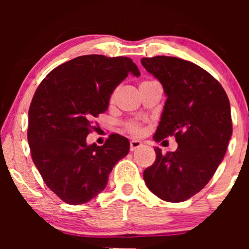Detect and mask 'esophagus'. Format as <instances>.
<instances>
[{
    "label": "esophagus",
    "mask_w": 249,
    "mask_h": 249,
    "mask_svg": "<svg viewBox=\"0 0 249 249\" xmlns=\"http://www.w3.org/2000/svg\"><path fill=\"white\" fill-rule=\"evenodd\" d=\"M141 146H142V142L139 141H131L130 142V150L131 151L137 150V148H139Z\"/></svg>",
    "instance_id": "34e87169"
}]
</instances>
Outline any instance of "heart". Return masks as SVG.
<instances>
[{"instance_id": "obj_1", "label": "heart", "mask_w": 249, "mask_h": 249, "mask_svg": "<svg viewBox=\"0 0 249 249\" xmlns=\"http://www.w3.org/2000/svg\"><path fill=\"white\" fill-rule=\"evenodd\" d=\"M115 97H116V91L115 92L111 95V98L110 101L113 102L115 101ZM125 128L128 131V132H131L132 134H141L142 132V128L141 126V124H139L138 122H134V121H131V122H127L126 124H125Z\"/></svg>"}]
</instances>
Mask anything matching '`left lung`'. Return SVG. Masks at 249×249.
<instances>
[{
    "instance_id": "1",
    "label": "left lung",
    "mask_w": 249,
    "mask_h": 249,
    "mask_svg": "<svg viewBox=\"0 0 249 249\" xmlns=\"http://www.w3.org/2000/svg\"><path fill=\"white\" fill-rule=\"evenodd\" d=\"M142 65L161 83L167 99L153 139L176 137L178 148L162 154L144 171L148 190L158 198L181 202L202 190L224 159L232 137L231 105L212 75L178 57L142 58Z\"/></svg>"
}]
</instances>
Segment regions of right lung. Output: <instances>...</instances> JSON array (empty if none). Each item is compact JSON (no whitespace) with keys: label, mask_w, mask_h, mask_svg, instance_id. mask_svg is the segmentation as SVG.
<instances>
[{"label":"right lung","mask_w":249,"mask_h":249,"mask_svg":"<svg viewBox=\"0 0 249 249\" xmlns=\"http://www.w3.org/2000/svg\"><path fill=\"white\" fill-rule=\"evenodd\" d=\"M128 73L141 75L128 57L85 55L58 65L37 88L29 107L31 157L47 186L67 204L98 196L128 153L130 142L117 133L102 146L87 144L93 121Z\"/></svg>","instance_id":"right-lung-1"}]
</instances>
